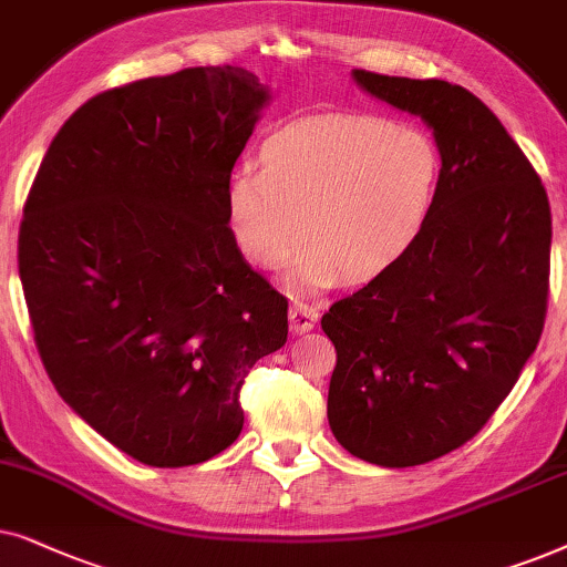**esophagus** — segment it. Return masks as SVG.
<instances>
[{"label":"esophagus","mask_w":567,"mask_h":567,"mask_svg":"<svg viewBox=\"0 0 567 567\" xmlns=\"http://www.w3.org/2000/svg\"><path fill=\"white\" fill-rule=\"evenodd\" d=\"M316 321H319V308L311 303H303V300H292L290 329L296 331V334H306V331H311L316 327Z\"/></svg>","instance_id":"34e87169"}]
</instances>
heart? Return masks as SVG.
<instances>
[{"label": "heart", "mask_w": 567, "mask_h": 567, "mask_svg": "<svg viewBox=\"0 0 567 567\" xmlns=\"http://www.w3.org/2000/svg\"><path fill=\"white\" fill-rule=\"evenodd\" d=\"M259 161L230 176V230L264 269L311 233L292 269L303 288H327L342 269L360 279L391 267L425 228L443 181L427 132L375 116L298 118L267 137Z\"/></svg>", "instance_id": "heart-1"}]
</instances>
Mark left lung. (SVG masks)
Returning a JSON list of instances; mask_svg holds the SVG:
<instances>
[{
  "instance_id": "obj_1",
  "label": "left lung",
  "mask_w": 567,
  "mask_h": 567,
  "mask_svg": "<svg viewBox=\"0 0 567 567\" xmlns=\"http://www.w3.org/2000/svg\"><path fill=\"white\" fill-rule=\"evenodd\" d=\"M352 78L425 121L443 155L417 240L321 319L337 350L331 433L362 462L402 470L477 435L537 350L553 215L537 171L470 90L365 70Z\"/></svg>"
}]
</instances>
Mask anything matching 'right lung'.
<instances>
[{"label":"right lung","mask_w":567,"mask_h":567,"mask_svg":"<svg viewBox=\"0 0 567 567\" xmlns=\"http://www.w3.org/2000/svg\"><path fill=\"white\" fill-rule=\"evenodd\" d=\"M269 87L192 66L105 90L51 142L18 267L59 396L147 466H192L244 427L256 360L288 342V298L228 225L233 165Z\"/></svg>","instance_id":"add662e5"}]
</instances>
